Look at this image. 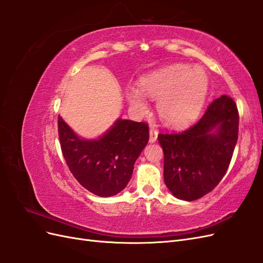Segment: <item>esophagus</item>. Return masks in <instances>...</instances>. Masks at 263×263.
I'll use <instances>...</instances> for the list:
<instances>
[{"label":"esophagus","instance_id":"esophagus-1","mask_svg":"<svg viewBox=\"0 0 263 263\" xmlns=\"http://www.w3.org/2000/svg\"><path fill=\"white\" fill-rule=\"evenodd\" d=\"M149 135H150L149 141L150 142H155L157 140V138H158V129L155 128V127H151L150 130H149Z\"/></svg>","mask_w":263,"mask_h":263}]
</instances>
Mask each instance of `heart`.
Returning <instances> with one entry per match:
<instances>
[{
	"mask_svg": "<svg viewBox=\"0 0 263 263\" xmlns=\"http://www.w3.org/2000/svg\"><path fill=\"white\" fill-rule=\"evenodd\" d=\"M140 89L129 87L127 98L134 108L146 109L145 95L158 99L157 109L170 126H184L196 118L209 91V78L200 67L171 65L140 79Z\"/></svg>",
	"mask_w": 263,
	"mask_h": 263,
	"instance_id": "b5f03b06",
	"label": "heart"
}]
</instances>
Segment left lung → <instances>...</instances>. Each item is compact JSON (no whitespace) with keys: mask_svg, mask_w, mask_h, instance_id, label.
Here are the masks:
<instances>
[{"mask_svg":"<svg viewBox=\"0 0 263 263\" xmlns=\"http://www.w3.org/2000/svg\"><path fill=\"white\" fill-rule=\"evenodd\" d=\"M238 128L236 103L222 95L189 128L158 135L164 183L174 196L195 201L217 186L232 161Z\"/></svg>","mask_w":263,"mask_h":263,"instance_id":"8db88e82","label":"left lung"}]
</instances>
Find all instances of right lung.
<instances>
[{"label": "right lung", "mask_w": 263, "mask_h": 263, "mask_svg": "<svg viewBox=\"0 0 263 263\" xmlns=\"http://www.w3.org/2000/svg\"><path fill=\"white\" fill-rule=\"evenodd\" d=\"M58 134L69 170L91 193L108 197L123 191L132 178L134 164L149 140L144 122L117 119L100 139L79 138L58 117Z\"/></svg>", "instance_id": "right-lung-1"}]
</instances>
